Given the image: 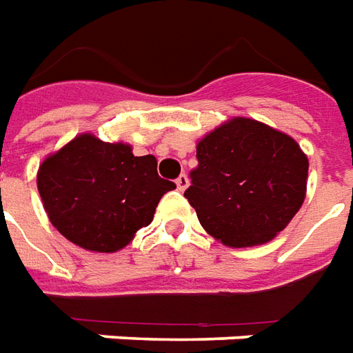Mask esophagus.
<instances>
[{
	"mask_svg": "<svg viewBox=\"0 0 353 353\" xmlns=\"http://www.w3.org/2000/svg\"><path fill=\"white\" fill-rule=\"evenodd\" d=\"M176 186H179L180 192H184V190L190 186V179H188L186 174H180L179 179H176Z\"/></svg>",
	"mask_w": 353,
	"mask_h": 353,
	"instance_id": "obj_1",
	"label": "esophagus"
}]
</instances>
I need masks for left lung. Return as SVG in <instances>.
<instances>
[{"label": "left lung", "instance_id": "1", "mask_svg": "<svg viewBox=\"0 0 353 353\" xmlns=\"http://www.w3.org/2000/svg\"><path fill=\"white\" fill-rule=\"evenodd\" d=\"M199 165L184 192L208 235L225 246L269 243L307 194L308 158L290 135L236 117L197 143Z\"/></svg>", "mask_w": 353, "mask_h": 353}]
</instances>
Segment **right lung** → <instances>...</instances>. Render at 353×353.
Here are the masks:
<instances>
[{"label":"right lung","mask_w":353,"mask_h":353,"mask_svg":"<svg viewBox=\"0 0 353 353\" xmlns=\"http://www.w3.org/2000/svg\"><path fill=\"white\" fill-rule=\"evenodd\" d=\"M174 182L158 174L154 156H133L130 145L82 133L48 156L37 190L56 230L90 252H118L154 218Z\"/></svg>","instance_id":"obj_1"}]
</instances>
